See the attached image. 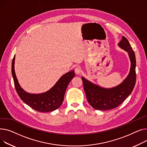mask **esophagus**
<instances>
[{
  "label": "esophagus",
  "mask_w": 147,
  "mask_h": 147,
  "mask_svg": "<svg viewBox=\"0 0 147 147\" xmlns=\"http://www.w3.org/2000/svg\"><path fill=\"white\" fill-rule=\"evenodd\" d=\"M81 72V69L80 67L77 66V67H75V72L76 74H80Z\"/></svg>",
  "instance_id": "34e87169"
}]
</instances>
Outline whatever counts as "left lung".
<instances>
[{
  "mask_svg": "<svg viewBox=\"0 0 147 147\" xmlns=\"http://www.w3.org/2000/svg\"><path fill=\"white\" fill-rule=\"evenodd\" d=\"M119 46L128 53L131 60V69L126 79L119 85L111 88H104L82 77L84 89L89 104L95 109L108 110L121 105L131 94L136 82V59L129 41L123 36Z\"/></svg>",
  "mask_w": 147,
  "mask_h": 147,
  "instance_id": "left-lung-1",
  "label": "left lung"
}]
</instances>
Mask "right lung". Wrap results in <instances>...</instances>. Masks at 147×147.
Instances as JSON below:
<instances>
[{"label":"right lung","instance_id":"right-lung-1","mask_svg":"<svg viewBox=\"0 0 147 147\" xmlns=\"http://www.w3.org/2000/svg\"><path fill=\"white\" fill-rule=\"evenodd\" d=\"M14 56L12 62V74L15 87L20 98L34 110L40 112H50L55 110L62 105L67 87L75 76L74 71L64 74L53 87L46 92L33 94L25 91L21 87L15 72Z\"/></svg>","mask_w":147,"mask_h":147}]
</instances>
